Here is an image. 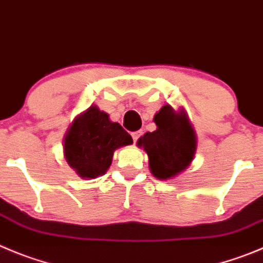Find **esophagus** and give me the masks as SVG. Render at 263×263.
<instances>
[{
	"mask_svg": "<svg viewBox=\"0 0 263 263\" xmlns=\"http://www.w3.org/2000/svg\"><path fill=\"white\" fill-rule=\"evenodd\" d=\"M141 135H143V132H141V131L132 132L131 136H132V139H134V143H136V141H137V140H139V137L141 136Z\"/></svg>",
	"mask_w": 263,
	"mask_h": 263,
	"instance_id": "1",
	"label": "esophagus"
}]
</instances>
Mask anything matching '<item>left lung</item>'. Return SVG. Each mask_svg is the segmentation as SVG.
<instances>
[{"instance_id": "obj_1", "label": "left lung", "mask_w": 263, "mask_h": 263, "mask_svg": "<svg viewBox=\"0 0 263 263\" xmlns=\"http://www.w3.org/2000/svg\"><path fill=\"white\" fill-rule=\"evenodd\" d=\"M157 128L137 140L149 158L154 178L170 180L188 168L197 149L196 132L184 109L175 110L165 105L153 118Z\"/></svg>"}]
</instances>
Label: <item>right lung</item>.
Listing matches in <instances>:
<instances>
[{"label": "right lung", "instance_id": "obj_1", "mask_svg": "<svg viewBox=\"0 0 263 263\" xmlns=\"http://www.w3.org/2000/svg\"><path fill=\"white\" fill-rule=\"evenodd\" d=\"M134 143L128 132L96 105L73 119L63 139V156L83 179H96L109 170L117 149Z\"/></svg>", "mask_w": 263, "mask_h": 263}]
</instances>
